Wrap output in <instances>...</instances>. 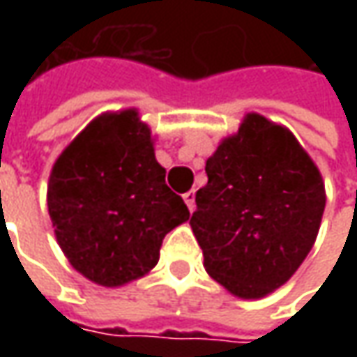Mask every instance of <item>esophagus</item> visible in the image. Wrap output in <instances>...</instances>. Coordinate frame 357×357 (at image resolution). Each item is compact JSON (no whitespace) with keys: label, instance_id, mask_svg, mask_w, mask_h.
<instances>
[{"label":"esophagus","instance_id":"esophagus-1","mask_svg":"<svg viewBox=\"0 0 357 357\" xmlns=\"http://www.w3.org/2000/svg\"><path fill=\"white\" fill-rule=\"evenodd\" d=\"M183 199H185L188 211L192 213V211H195V190H188V192H185V195H183Z\"/></svg>","mask_w":357,"mask_h":357}]
</instances>
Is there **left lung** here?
I'll use <instances>...</instances> for the list:
<instances>
[{"instance_id": "8db88e82", "label": "left lung", "mask_w": 357, "mask_h": 357, "mask_svg": "<svg viewBox=\"0 0 357 357\" xmlns=\"http://www.w3.org/2000/svg\"><path fill=\"white\" fill-rule=\"evenodd\" d=\"M190 227L204 268L238 298H262L290 280L322 222V174L296 137L250 113L206 160Z\"/></svg>"}]
</instances>
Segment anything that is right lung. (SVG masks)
I'll use <instances>...</instances> for the list:
<instances>
[{
    "mask_svg": "<svg viewBox=\"0 0 357 357\" xmlns=\"http://www.w3.org/2000/svg\"><path fill=\"white\" fill-rule=\"evenodd\" d=\"M165 174L132 109L101 115L77 135L47 188L55 236L77 272L111 288L157 266L162 238L190 216Z\"/></svg>",
    "mask_w": 357,
    "mask_h": 357,
    "instance_id": "right-lung-1",
    "label": "right lung"
}]
</instances>
